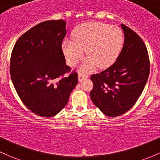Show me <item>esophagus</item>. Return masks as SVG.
Wrapping results in <instances>:
<instances>
[{
    "label": "esophagus",
    "mask_w": 160,
    "mask_h": 160,
    "mask_svg": "<svg viewBox=\"0 0 160 160\" xmlns=\"http://www.w3.org/2000/svg\"><path fill=\"white\" fill-rule=\"evenodd\" d=\"M88 77V76L87 75H82V74H79L78 75V80L79 82H82L83 80L87 79Z\"/></svg>",
    "instance_id": "1"
}]
</instances>
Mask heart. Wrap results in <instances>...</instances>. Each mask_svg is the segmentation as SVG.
<instances>
[{"label": "heart", "instance_id": "b5f03b06", "mask_svg": "<svg viewBox=\"0 0 160 160\" xmlns=\"http://www.w3.org/2000/svg\"><path fill=\"white\" fill-rule=\"evenodd\" d=\"M123 43V33L120 28L102 22H87L79 25L73 33V40L65 39L62 49L70 66L78 63L84 50L88 58L80 67L89 73L95 68L112 64L118 57Z\"/></svg>", "mask_w": 160, "mask_h": 160}]
</instances>
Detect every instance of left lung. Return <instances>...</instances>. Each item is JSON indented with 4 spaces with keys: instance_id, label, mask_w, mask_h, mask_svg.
I'll list each match as a JSON object with an SVG mask.
<instances>
[{
    "instance_id": "8db88e82",
    "label": "left lung",
    "mask_w": 160,
    "mask_h": 160,
    "mask_svg": "<svg viewBox=\"0 0 160 160\" xmlns=\"http://www.w3.org/2000/svg\"><path fill=\"white\" fill-rule=\"evenodd\" d=\"M124 33L122 50L115 63L100 73L91 76L90 98L107 117L127 112L142 93L149 74L146 45L132 30L121 24Z\"/></svg>"
}]
</instances>
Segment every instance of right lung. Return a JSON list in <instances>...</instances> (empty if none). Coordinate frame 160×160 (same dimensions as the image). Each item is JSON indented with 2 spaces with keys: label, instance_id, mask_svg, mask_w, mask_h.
<instances>
[{
  "label": "right lung",
  "instance_id": "obj_1",
  "mask_svg": "<svg viewBox=\"0 0 160 160\" xmlns=\"http://www.w3.org/2000/svg\"><path fill=\"white\" fill-rule=\"evenodd\" d=\"M66 33L63 20L44 21L23 33L11 53L10 73L15 90L40 117L57 115L78 83L77 73L63 77L70 70L61 48Z\"/></svg>",
  "mask_w": 160,
  "mask_h": 160
}]
</instances>
